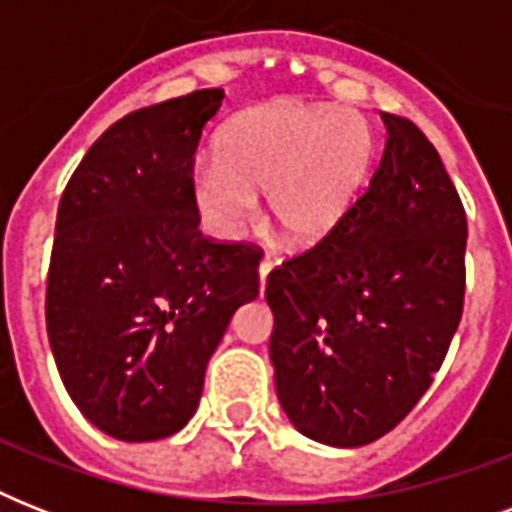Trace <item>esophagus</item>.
Here are the masks:
<instances>
[{"label":"esophagus","mask_w":512,"mask_h":512,"mask_svg":"<svg viewBox=\"0 0 512 512\" xmlns=\"http://www.w3.org/2000/svg\"><path fill=\"white\" fill-rule=\"evenodd\" d=\"M273 271V260H268V257H265L263 263H260V287L265 289V279H268V273Z\"/></svg>","instance_id":"obj_1"}]
</instances>
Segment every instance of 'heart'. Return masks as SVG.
Instances as JSON below:
<instances>
[{"label":"heart","mask_w":512,"mask_h":512,"mask_svg":"<svg viewBox=\"0 0 512 512\" xmlns=\"http://www.w3.org/2000/svg\"><path fill=\"white\" fill-rule=\"evenodd\" d=\"M374 164L372 127L358 114L300 100H276L236 116L223 156L196 164L199 209L220 236H241L268 209L292 244L327 239L361 199Z\"/></svg>","instance_id":"obj_1"}]
</instances>
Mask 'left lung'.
Instances as JSON below:
<instances>
[{"instance_id":"left-lung-1","label":"left lung","mask_w":512,"mask_h":512,"mask_svg":"<svg viewBox=\"0 0 512 512\" xmlns=\"http://www.w3.org/2000/svg\"><path fill=\"white\" fill-rule=\"evenodd\" d=\"M388 143L369 188L327 239L268 273L271 361L303 436L364 446L433 382L465 305L468 217L417 124L382 114Z\"/></svg>"}]
</instances>
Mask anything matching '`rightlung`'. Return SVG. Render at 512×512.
<instances>
[{"label": "right lung", "mask_w": 512, "mask_h": 512, "mask_svg": "<svg viewBox=\"0 0 512 512\" xmlns=\"http://www.w3.org/2000/svg\"><path fill=\"white\" fill-rule=\"evenodd\" d=\"M223 98L196 90L122 116L60 196L47 337L79 412L119 441L191 420L209 356L260 292V247L199 231L193 164Z\"/></svg>", "instance_id": "add662e5"}]
</instances>
